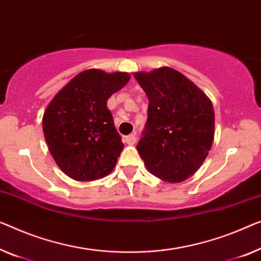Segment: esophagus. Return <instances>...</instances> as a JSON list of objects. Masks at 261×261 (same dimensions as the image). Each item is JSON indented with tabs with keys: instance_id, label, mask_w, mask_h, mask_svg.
I'll list each match as a JSON object with an SVG mask.
<instances>
[{
	"instance_id": "1",
	"label": "esophagus",
	"mask_w": 261,
	"mask_h": 261,
	"mask_svg": "<svg viewBox=\"0 0 261 261\" xmlns=\"http://www.w3.org/2000/svg\"><path fill=\"white\" fill-rule=\"evenodd\" d=\"M124 141H125L126 144H129V145H135L136 142H137V137H136L135 134H131L129 136H126Z\"/></svg>"
}]
</instances>
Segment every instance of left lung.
I'll use <instances>...</instances> for the list:
<instances>
[{
	"mask_svg": "<svg viewBox=\"0 0 261 261\" xmlns=\"http://www.w3.org/2000/svg\"><path fill=\"white\" fill-rule=\"evenodd\" d=\"M149 98L147 120L137 150L155 177L180 182L200 168L215 138L212 102L177 70L136 72Z\"/></svg>",
	"mask_w": 261,
	"mask_h": 261,
	"instance_id": "8db88e82",
	"label": "left lung"
}]
</instances>
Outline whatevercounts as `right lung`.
Masks as SVG:
<instances>
[{"instance_id":"obj_1","label":"right lung","mask_w":261,"mask_h":261,"mask_svg":"<svg viewBox=\"0 0 261 261\" xmlns=\"http://www.w3.org/2000/svg\"><path fill=\"white\" fill-rule=\"evenodd\" d=\"M129 81L127 72L84 70L46 107L45 142L54 161L68 177L89 181L114 170L124 144L107 103Z\"/></svg>"}]
</instances>
